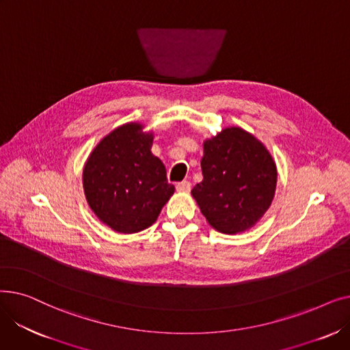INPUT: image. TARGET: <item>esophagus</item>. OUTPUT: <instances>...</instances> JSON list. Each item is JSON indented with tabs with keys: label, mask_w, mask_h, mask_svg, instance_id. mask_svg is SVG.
<instances>
[{
	"label": "esophagus",
	"mask_w": 350,
	"mask_h": 350,
	"mask_svg": "<svg viewBox=\"0 0 350 350\" xmlns=\"http://www.w3.org/2000/svg\"><path fill=\"white\" fill-rule=\"evenodd\" d=\"M176 189H177V191H181V193H189L191 190V183L183 180V181L177 183Z\"/></svg>",
	"instance_id": "obj_1"
}]
</instances>
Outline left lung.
I'll list each match as a JSON object with an SVG mask.
<instances>
[{"label": "left lung", "mask_w": 350, "mask_h": 350, "mask_svg": "<svg viewBox=\"0 0 350 350\" xmlns=\"http://www.w3.org/2000/svg\"><path fill=\"white\" fill-rule=\"evenodd\" d=\"M201 172L203 181L191 194L219 232L245 231L271 206L277 167L264 144L240 127H227L204 142Z\"/></svg>", "instance_id": "obj_1"}]
</instances>
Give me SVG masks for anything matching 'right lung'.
Listing matches in <instances>:
<instances>
[{
  "mask_svg": "<svg viewBox=\"0 0 350 350\" xmlns=\"http://www.w3.org/2000/svg\"><path fill=\"white\" fill-rule=\"evenodd\" d=\"M152 144V133H143L142 124L127 123L103 137L85 164L88 203L115 231L131 234L150 227L174 193Z\"/></svg>",
  "mask_w": 350,
  "mask_h": 350,
  "instance_id": "obj_1",
  "label": "right lung"
}]
</instances>
